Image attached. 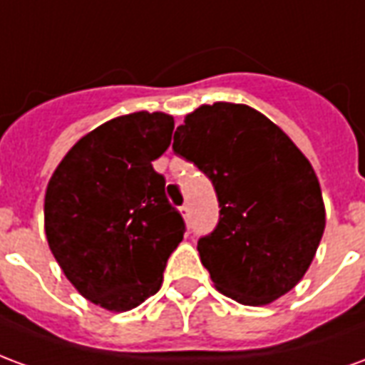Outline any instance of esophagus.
<instances>
[{
  "label": "esophagus",
  "mask_w": 365,
  "mask_h": 365,
  "mask_svg": "<svg viewBox=\"0 0 365 365\" xmlns=\"http://www.w3.org/2000/svg\"><path fill=\"white\" fill-rule=\"evenodd\" d=\"M190 205H182L180 207V213L183 215V219H185V221H190Z\"/></svg>",
  "instance_id": "esophagus-1"
}]
</instances>
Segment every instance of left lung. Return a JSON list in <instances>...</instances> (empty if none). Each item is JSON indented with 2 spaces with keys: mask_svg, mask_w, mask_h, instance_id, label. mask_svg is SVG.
<instances>
[{
  "mask_svg": "<svg viewBox=\"0 0 365 365\" xmlns=\"http://www.w3.org/2000/svg\"><path fill=\"white\" fill-rule=\"evenodd\" d=\"M172 148L217 191L219 225L197 242L215 287L250 307L293 289L327 225L321 183L305 154L266 115L227 101L185 115Z\"/></svg>",
  "mask_w": 365,
  "mask_h": 365,
  "instance_id": "1",
  "label": "left lung"
}]
</instances>
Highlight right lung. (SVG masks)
<instances>
[{"mask_svg":"<svg viewBox=\"0 0 365 365\" xmlns=\"http://www.w3.org/2000/svg\"><path fill=\"white\" fill-rule=\"evenodd\" d=\"M172 133L168 113L115 117L83 135L48 180V248L78 293L105 311L125 313L154 295L183 240L182 215L152 168Z\"/></svg>","mask_w":365,"mask_h":365,"instance_id":"add662e5","label":"right lung"}]
</instances>
